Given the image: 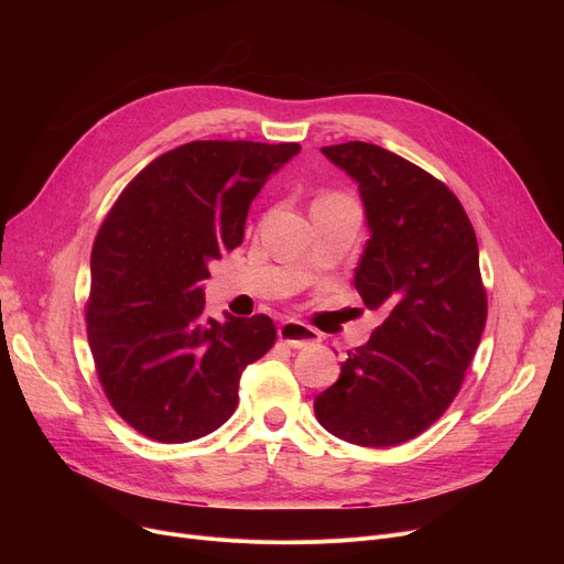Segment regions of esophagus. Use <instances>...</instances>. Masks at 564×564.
Here are the masks:
<instances>
[{"mask_svg": "<svg viewBox=\"0 0 564 564\" xmlns=\"http://www.w3.org/2000/svg\"><path fill=\"white\" fill-rule=\"evenodd\" d=\"M279 340L292 349H304V347L317 345L322 338L313 327H308V324L288 319L279 327Z\"/></svg>", "mask_w": 564, "mask_h": 564, "instance_id": "esophagus-1", "label": "esophagus"}]
</instances>
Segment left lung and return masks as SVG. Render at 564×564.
Returning <instances> with one entry per match:
<instances>
[{"label": "left lung", "instance_id": "obj_1", "mask_svg": "<svg viewBox=\"0 0 564 564\" xmlns=\"http://www.w3.org/2000/svg\"><path fill=\"white\" fill-rule=\"evenodd\" d=\"M322 153L359 183L370 240L354 288L383 322L347 351L315 416L343 441L391 448L446 413L480 345L487 290L476 230L446 183L387 148L347 141Z\"/></svg>", "mask_w": 564, "mask_h": 564}]
</instances>
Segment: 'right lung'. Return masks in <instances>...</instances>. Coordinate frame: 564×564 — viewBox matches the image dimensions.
I'll list each match as a JSON object with an SVG mask.
<instances>
[{
  "mask_svg": "<svg viewBox=\"0 0 564 564\" xmlns=\"http://www.w3.org/2000/svg\"><path fill=\"white\" fill-rule=\"evenodd\" d=\"M300 143L192 141L141 169L91 251L86 336L100 387L130 427L187 443L221 427L242 370L276 340L267 315L217 322L200 281L242 245L249 205Z\"/></svg>",
  "mask_w": 564,
  "mask_h": 564,
  "instance_id": "obj_1",
  "label": "right lung"
}]
</instances>
